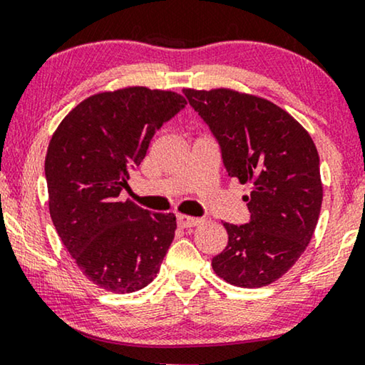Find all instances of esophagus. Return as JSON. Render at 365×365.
Segmentation results:
<instances>
[{
  "label": "esophagus",
  "instance_id": "1",
  "mask_svg": "<svg viewBox=\"0 0 365 365\" xmlns=\"http://www.w3.org/2000/svg\"><path fill=\"white\" fill-rule=\"evenodd\" d=\"M201 222H202V219H199V217L182 216V214H179V216H178V226L182 227V229L194 227V226H197V224H201Z\"/></svg>",
  "mask_w": 365,
  "mask_h": 365
}]
</instances>
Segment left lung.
<instances>
[{"label":"left lung","instance_id":"1","mask_svg":"<svg viewBox=\"0 0 365 365\" xmlns=\"http://www.w3.org/2000/svg\"><path fill=\"white\" fill-rule=\"evenodd\" d=\"M184 96L211 129L227 174L249 184L247 224L224 222L227 246L212 269L239 287L267 286L291 269L311 242L322 204L319 154L309 133L267 99L232 89Z\"/></svg>","mask_w":365,"mask_h":365}]
</instances>
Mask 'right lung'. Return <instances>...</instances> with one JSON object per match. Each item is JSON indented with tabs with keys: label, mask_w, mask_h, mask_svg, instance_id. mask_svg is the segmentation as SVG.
Listing matches in <instances>:
<instances>
[{
	"label": "right lung",
	"mask_w": 365,
	"mask_h": 365,
	"mask_svg": "<svg viewBox=\"0 0 365 365\" xmlns=\"http://www.w3.org/2000/svg\"><path fill=\"white\" fill-rule=\"evenodd\" d=\"M186 106L143 86L99 93L63 119L48 146L49 214L84 276L106 291L146 287L174 239L176 216L119 201L164 123Z\"/></svg>",
	"instance_id": "right-lung-1"
}]
</instances>
